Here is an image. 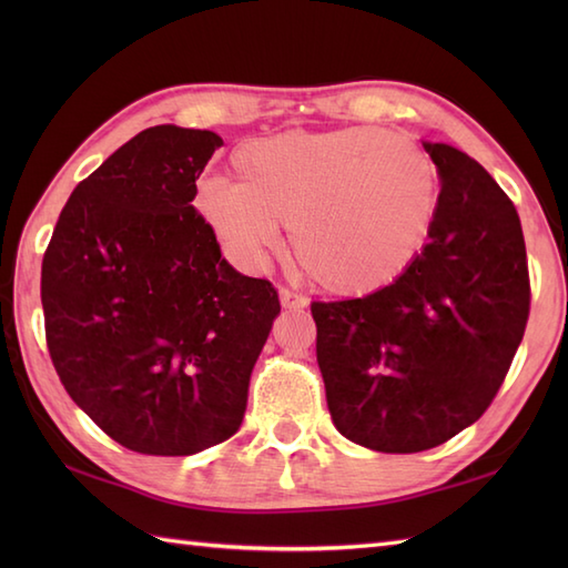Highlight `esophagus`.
<instances>
[{
  "label": "esophagus",
  "instance_id": "esophagus-1",
  "mask_svg": "<svg viewBox=\"0 0 568 568\" xmlns=\"http://www.w3.org/2000/svg\"><path fill=\"white\" fill-rule=\"evenodd\" d=\"M310 300L305 295H300L295 291H287V287H281V305L285 310H303L307 307Z\"/></svg>",
  "mask_w": 568,
  "mask_h": 568
}]
</instances>
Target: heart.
<instances>
[{
	"instance_id": "heart-1",
	"label": "heart",
	"mask_w": 568,
	"mask_h": 568,
	"mask_svg": "<svg viewBox=\"0 0 568 568\" xmlns=\"http://www.w3.org/2000/svg\"><path fill=\"white\" fill-rule=\"evenodd\" d=\"M241 180L207 178L197 207L224 251L261 268L283 246L336 295L400 277L432 229L439 178L415 141L373 126L283 131L234 153Z\"/></svg>"
}]
</instances>
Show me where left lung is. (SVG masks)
I'll list each match as a JSON object with an SVG mask.
<instances>
[{"label": "left lung", "mask_w": 568, "mask_h": 568, "mask_svg": "<svg viewBox=\"0 0 568 568\" xmlns=\"http://www.w3.org/2000/svg\"><path fill=\"white\" fill-rule=\"evenodd\" d=\"M439 202L407 271L366 297L312 303L334 427L383 454H415L486 413L529 315L515 204L480 163L425 141Z\"/></svg>", "instance_id": "1"}]
</instances>
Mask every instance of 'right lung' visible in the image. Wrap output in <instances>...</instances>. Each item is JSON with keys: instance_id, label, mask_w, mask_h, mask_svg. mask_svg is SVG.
<instances>
[{"instance_id": "obj_1", "label": "right lung", "mask_w": 568, "mask_h": 568, "mask_svg": "<svg viewBox=\"0 0 568 568\" xmlns=\"http://www.w3.org/2000/svg\"><path fill=\"white\" fill-rule=\"evenodd\" d=\"M214 131L161 124L72 190L41 268L68 395L131 452L190 456L236 434L275 287L234 271L197 214Z\"/></svg>"}]
</instances>
